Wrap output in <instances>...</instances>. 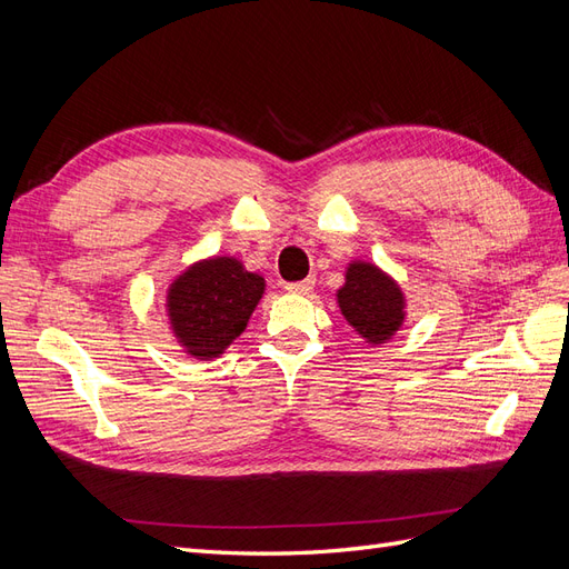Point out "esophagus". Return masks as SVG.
Wrapping results in <instances>:
<instances>
[{"label": "esophagus", "mask_w": 569, "mask_h": 569, "mask_svg": "<svg viewBox=\"0 0 569 569\" xmlns=\"http://www.w3.org/2000/svg\"><path fill=\"white\" fill-rule=\"evenodd\" d=\"M313 284H316L313 278H306L301 282H289L284 289L289 291V295H308V291L313 289Z\"/></svg>", "instance_id": "esophagus-1"}]
</instances>
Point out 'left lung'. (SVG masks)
I'll use <instances>...</instances> for the list:
<instances>
[{
	"instance_id": "left-lung-1",
	"label": "left lung",
	"mask_w": 569,
	"mask_h": 569,
	"mask_svg": "<svg viewBox=\"0 0 569 569\" xmlns=\"http://www.w3.org/2000/svg\"><path fill=\"white\" fill-rule=\"evenodd\" d=\"M343 318L372 343L387 341L403 320V295L387 274L370 263H353L339 289Z\"/></svg>"
}]
</instances>
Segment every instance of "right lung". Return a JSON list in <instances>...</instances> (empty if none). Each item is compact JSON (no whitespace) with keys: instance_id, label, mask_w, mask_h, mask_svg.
<instances>
[{"instance_id":"right-lung-1","label":"right lung","mask_w":569,"mask_h":569,"mask_svg":"<svg viewBox=\"0 0 569 569\" xmlns=\"http://www.w3.org/2000/svg\"><path fill=\"white\" fill-rule=\"evenodd\" d=\"M261 295L263 278L234 258H211L189 268L170 287V325L187 353L216 358L244 332Z\"/></svg>"}]
</instances>
